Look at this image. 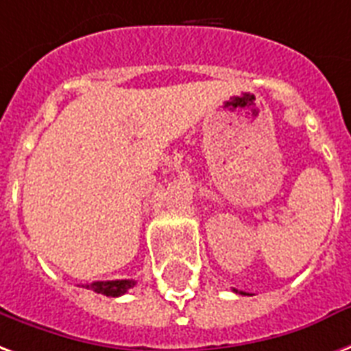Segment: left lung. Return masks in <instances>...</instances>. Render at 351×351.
Returning <instances> with one entry per match:
<instances>
[{"label": "left lung", "instance_id": "8db88e82", "mask_svg": "<svg viewBox=\"0 0 351 351\" xmlns=\"http://www.w3.org/2000/svg\"><path fill=\"white\" fill-rule=\"evenodd\" d=\"M241 294H243V292H241Z\"/></svg>", "mask_w": 351, "mask_h": 351}]
</instances>
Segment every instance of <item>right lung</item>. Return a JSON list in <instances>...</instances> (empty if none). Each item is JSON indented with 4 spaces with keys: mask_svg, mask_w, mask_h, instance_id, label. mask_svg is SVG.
I'll list each match as a JSON object with an SVG mask.
<instances>
[{
    "mask_svg": "<svg viewBox=\"0 0 351 351\" xmlns=\"http://www.w3.org/2000/svg\"><path fill=\"white\" fill-rule=\"evenodd\" d=\"M136 285V281H130V279H119V281H96L90 285H85V288L95 290L96 294L110 295V298H119L128 292L130 288Z\"/></svg>",
    "mask_w": 351,
    "mask_h": 351,
    "instance_id": "add662e5",
    "label": "right lung"
}]
</instances>
